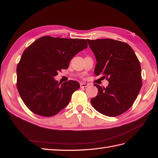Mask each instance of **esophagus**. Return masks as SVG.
<instances>
[{"mask_svg": "<svg viewBox=\"0 0 158 158\" xmlns=\"http://www.w3.org/2000/svg\"><path fill=\"white\" fill-rule=\"evenodd\" d=\"M88 86H89L88 83H80V87H81V88H86V87H88Z\"/></svg>", "mask_w": 158, "mask_h": 158, "instance_id": "obj_1", "label": "esophagus"}]
</instances>
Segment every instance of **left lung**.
I'll list each match as a JSON object with an SVG mask.
<instances>
[{"instance_id": "1", "label": "left lung", "mask_w": 158, "mask_h": 158, "mask_svg": "<svg viewBox=\"0 0 158 158\" xmlns=\"http://www.w3.org/2000/svg\"><path fill=\"white\" fill-rule=\"evenodd\" d=\"M87 41L97 61L94 73L109 83L106 88L94 84L98 92L92 105L103 115L118 116L132 106L142 87L139 60L127 43L110 39Z\"/></svg>"}]
</instances>
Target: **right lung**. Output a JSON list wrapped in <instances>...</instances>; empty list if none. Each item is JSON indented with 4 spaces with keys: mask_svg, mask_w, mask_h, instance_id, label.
<instances>
[{
    "mask_svg": "<svg viewBox=\"0 0 158 158\" xmlns=\"http://www.w3.org/2000/svg\"><path fill=\"white\" fill-rule=\"evenodd\" d=\"M88 48L86 40L45 36L26 48L17 66V88L26 106L36 115L52 117L69 105L79 83L60 85L54 79L71 59Z\"/></svg>",
    "mask_w": 158,
    "mask_h": 158,
    "instance_id": "1",
    "label": "right lung"
}]
</instances>
